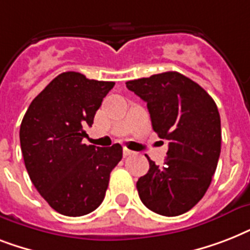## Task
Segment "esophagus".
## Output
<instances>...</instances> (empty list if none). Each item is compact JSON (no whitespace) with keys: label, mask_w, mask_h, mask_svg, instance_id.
I'll return each mask as SVG.
<instances>
[{"label":"esophagus","mask_w":250,"mask_h":250,"mask_svg":"<svg viewBox=\"0 0 250 250\" xmlns=\"http://www.w3.org/2000/svg\"><path fill=\"white\" fill-rule=\"evenodd\" d=\"M132 153H133V152H131V150H128V149H123V156H125V157L131 156Z\"/></svg>","instance_id":"34e87169"}]
</instances>
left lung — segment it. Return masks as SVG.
Wrapping results in <instances>:
<instances>
[{"instance_id":"1","label":"left lung","mask_w":250,"mask_h":250,"mask_svg":"<svg viewBox=\"0 0 250 250\" xmlns=\"http://www.w3.org/2000/svg\"><path fill=\"white\" fill-rule=\"evenodd\" d=\"M127 88L144 100L153 129L168 141L164 166L149 160L136 183L148 209L165 217L187 213L209 188L221 154V117L204 88L176 71L131 80Z\"/></svg>"}]
</instances>
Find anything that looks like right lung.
Instances as JSON below:
<instances>
[{"label": "right lung", "instance_id": "1", "mask_svg": "<svg viewBox=\"0 0 250 250\" xmlns=\"http://www.w3.org/2000/svg\"><path fill=\"white\" fill-rule=\"evenodd\" d=\"M114 84L62 72L37 94L21 121V148L31 182L60 214L82 217L97 209L110 172L122 160L119 144L98 148L82 143Z\"/></svg>", "mask_w": 250, "mask_h": 250}]
</instances>
